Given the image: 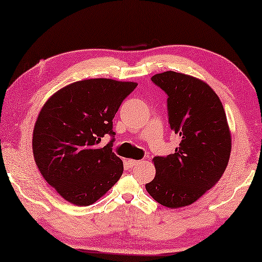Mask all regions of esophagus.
Segmentation results:
<instances>
[{"mask_svg":"<svg viewBox=\"0 0 262 262\" xmlns=\"http://www.w3.org/2000/svg\"><path fill=\"white\" fill-rule=\"evenodd\" d=\"M127 164L130 165L131 167H134V166L139 165L140 161H139V160H134V159H128V160H127Z\"/></svg>","mask_w":262,"mask_h":262,"instance_id":"obj_1","label":"esophagus"}]
</instances>
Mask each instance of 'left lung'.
Here are the masks:
<instances>
[{"instance_id":"1","label":"left lung","mask_w":262,"mask_h":262,"mask_svg":"<svg viewBox=\"0 0 262 262\" xmlns=\"http://www.w3.org/2000/svg\"><path fill=\"white\" fill-rule=\"evenodd\" d=\"M151 80L167 94L170 130L179 147L154 157L156 177L145 188L158 203L177 209L192 204L220 181L231 153V134L223 104L203 81L177 72Z\"/></svg>"}]
</instances>
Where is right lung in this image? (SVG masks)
I'll list each match as a JSON object with an SVG mask.
<instances>
[{
  "label": "right lung",
  "instance_id": "obj_1",
  "mask_svg": "<svg viewBox=\"0 0 262 262\" xmlns=\"http://www.w3.org/2000/svg\"><path fill=\"white\" fill-rule=\"evenodd\" d=\"M138 85L113 79H89L66 85L42 106L33 128L36 165L46 182L72 204L87 207L123 174L113 152V119ZM113 137L104 148L98 143Z\"/></svg>",
  "mask_w": 262,
  "mask_h": 262
}]
</instances>
